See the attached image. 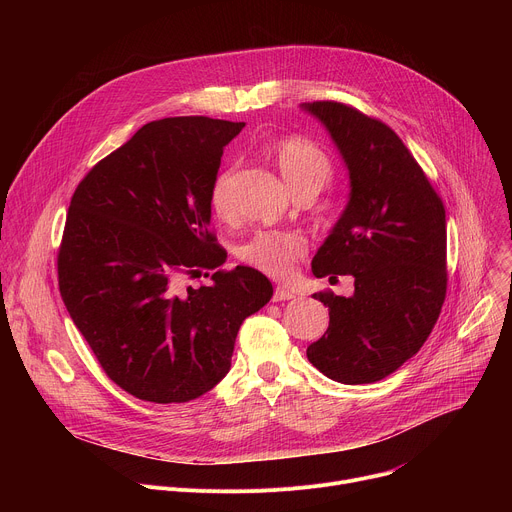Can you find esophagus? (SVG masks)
I'll return each instance as SVG.
<instances>
[{
    "label": "esophagus",
    "instance_id": "34e87169",
    "mask_svg": "<svg viewBox=\"0 0 512 512\" xmlns=\"http://www.w3.org/2000/svg\"><path fill=\"white\" fill-rule=\"evenodd\" d=\"M294 296H296V291H291V289H287V287H283V285H277L275 291H273V302L291 300Z\"/></svg>",
    "mask_w": 512,
    "mask_h": 512
}]
</instances>
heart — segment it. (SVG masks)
I'll list each match as a JSON object with an SVG mask.
<instances>
[{"mask_svg": "<svg viewBox=\"0 0 512 512\" xmlns=\"http://www.w3.org/2000/svg\"><path fill=\"white\" fill-rule=\"evenodd\" d=\"M273 158L283 180L294 192L304 188L320 190L332 176L328 156L316 143L302 137L277 141ZM210 206L218 216L231 214V170H223L214 176L210 186ZM304 251L306 243L294 233L259 231L237 249V255L255 269L281 277L294 269L296 259L304 255Z\"/></svg>", "mask_w": 512, "mask_h": 512, "instance_id": "obj_1", "label": "heart"}]
</instances>
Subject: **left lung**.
<instances>
[{
  "label": "left lung",
  "instance_id": "left-lung-1",
  "mask_svg": "<svg viewBox=\"0 0 512 512\" xmlns=\"http://www.w3.org/2000/svg\"><path fill=\"white\" fill-rule=\"evenodd\" d=\"M348 170V202L312 261L316 277L352 275L354 294H314L330 312L306 350L328 379L367 385L419 352L446 300V208L399 135L334 101L304 103Z\"/></svg>",
  "mask_w": 512,
  "mask_h": 512
}]
</instances>
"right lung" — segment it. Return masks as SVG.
<instances>
[{"instance_id":"add662e5","label":"right lung","mask_w":512,"mask_h":512,"mask_svg":"<svg viewBox=\"0 0 512 512\" xmlns=\"http://www.w3.org/2000/svg\"><path fill=\"white\" fill-rule=\"evenodd\" d=\"M245 123L168 117L143 125L72 194L58 285L107 377L152 403H186L231 369L237 332L273 296L237 265L208 285L182 275L223 265L210 233V186L225 145Z\"/></svg>"}]
</instances>
